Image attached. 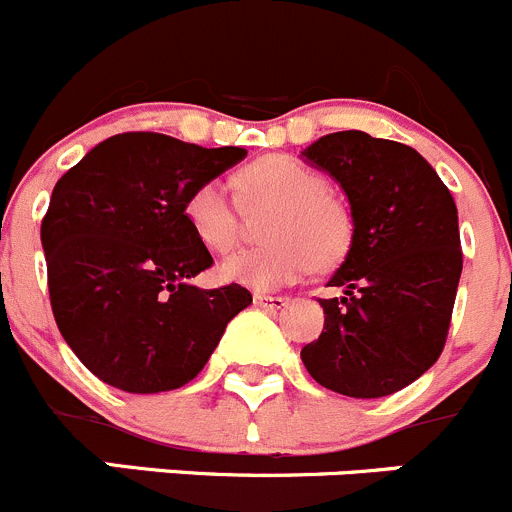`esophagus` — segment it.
I'll list each match as a JSON object with an SVG mask.
<instances>
[{
    "instance_id": "1",
    "label": "esophagus",
    "mask_w": 512,
    "mask_h": 512,
    "mask_svg": "<svg viewBox=\"0 0 512 512\" xmlns=\"http://www.w3.org/2000/svg\"><path fill=\"white\" fill-rule=\"evenodd\" d=\"M253 301H256L259 306H264V309H271V311H281L284 306H289V299H286V296L256 294V296H253Z\"/></svg>"
}]
</instances>
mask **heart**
Listing matches in <instances>:
<instances>
[{
  "instance_id": "1",
  "label": "heart",
  "mask_w": 512,
  "mask_h": 512,
  "mask_svg": "<svg viewBox=\"0 0 512 512\" xmlns=\"http://www.w3.org/2000/svg\"><path fill=\"white\" fill-rule=\"evenodd\" d=\"M248 198L279 201L266 223L264 246L241 248L221 264V279L271 291L299 281L319 264H332L347 251L352 236L349 213L329 193L319 170L286 155H271L241 173ZM183 221L203 248L226 253L238 241V213L231 188L221 178H206L188 191Z\"/></svg>"
}]
</instances>
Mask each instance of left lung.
Returning a JSON list of instances; mask_svg holds the SVG:
<instances>
[{
  "instance_id": "obj_1",
  "label": "left lung",
  "mask_w": 512,
  "mask_h": 512,
  "mask_svg": "<svg viewBox=\"0 0 512 512\" xmlns=\"http://www.w3.org/2000/svg\"><path fill=\"white\" fill-rule=\"evenodd\" d=\"M332 173L352 206V243L319 299L324 332L301 349L321 387L347 397H387L442 354L462 274L450 191L415 148L342 130L304 150Z\"/></svg>"
}]
</instances>
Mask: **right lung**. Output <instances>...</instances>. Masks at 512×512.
Wrapping results in <instances>:
<instances>
[{
  "label": "right lung",
  "mask_w": 512,
  "mask_h": 512,
  "mask_svg": "<svg viewBox=\"0 0 512 512\" xmlns=\"http://www.w3.org/2000/svg\"><path fill=\"white\" fill-rule=\"evenodd\" d=\"M243 155L231 145L123 133L57 180L42 218L52 314L77 359L110 387H183L251 304L241 284H188L211 269L213 256L183 221L188 191Z\"/></svg>",
  "instance_id": "add662e5"
}]
</instances>
